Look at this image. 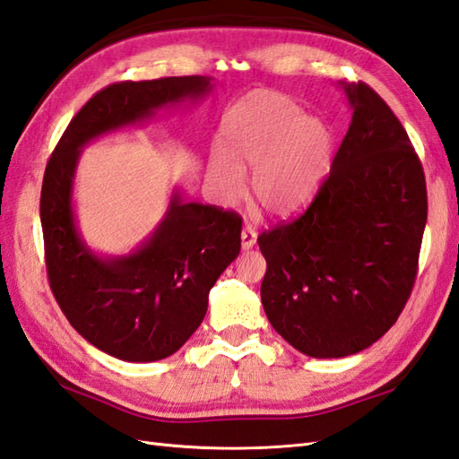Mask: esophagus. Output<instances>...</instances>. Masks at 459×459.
Returning <instances> with one entry per match:
<instances>
[{
    "instance_id": "esophagus-1",
    "label": "esophagus",
    "mask_w": 459,
    "mask_h": 459,
    "mask_svg": "<svg viewBox=\"0 0 459 459\" xmlns=\"http://www.w3.org/2000/svg\"><path fill=\"white\" fill-rule=\"evenodd\" d=\"M240 240H242V250H250L255 244V230L254 229H242L240 232Z\"/></svg>"
}]
</instances>
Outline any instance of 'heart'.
I'll return each instance as SVG.
<instances>
[{
  "instance_id": "heart-1",
  "label": "heart",
  "mask_w": 459,
  "mask_h": 459,
  "mask_svg": "<svg viewBox=\"0 0 459 459\" xmlns=\"http://www.w3.org/2000/svg\"><path fill=\"white\" fill-rule=\"evenodd\" d=\"M221 151L209 176L225 204L237 201L252 172V195L273 215H291L321 189L333 162V138L315 117L285 95L255 91L222 121Z\"/></svg>"
}]
</instances>
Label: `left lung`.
I'll use <instances>...</instances> for the list:
<instances>
[{
    "label": "left lung",
    "instance_id": "left-lung-1",
    "mask_svg": "<svg viewBox=\"0 0 459 459\" xmlns=\"http://www.w3.org/2000/svg\"><path fill=\"white\" fill-rule=\"evenodd\" d=\"M351 123L313 204L258 237L262 305L311 358L366 350L397 323L419 270L426 179L407 131L368 83H344Z\"/></svg>",
    "mask_w": 459,
    "mask_h": 459
}]
</instances>
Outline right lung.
Masks as SVG:
<instances>
[{
	"label": "right lung",
	"mask_w": 459,
	"mask_h": 459,
	"mask_svg": "<svg viewBox=\"0 0 459 459\" xmlns=\"http://www.w3.org/2000/svg\"><path fill=\"white\" fill-rule=\"evenodd\" d=\"M207 91V76L111 83L70 121L45 169L40 225L50 290L90 344L125 361L162 359L187 342L207 313L211 287L240 252L242 225L234 211L174 194L141 248L100 258L82 240L72 209L80 148Z\"/></svg>",
	"instance_id": "right-lung-1"
}]
</instances>
